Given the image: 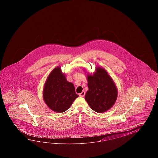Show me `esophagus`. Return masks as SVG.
<instances>
[{"mask_svg":"<svg viewBox=\"0 0 158 158\" xmlns=\"http://www.w3.org/2000/svg\"><path fill=\"white\" fill-rule=\"evenodd\" d=\"M79 95V96L80 97H84V96H85V91H82L81 93L78 94Z\"/></svg>","mask_w":158,"mask_h":158,"instance_id":"esophagus-1","label":"esophagus"}]
</instances>
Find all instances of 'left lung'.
I'll use <instances>...</instances> for the list:
<instances>
[{
	"label": "left lung",
	"instance_id": "obj_1",
	"mask_svg": "<svg viewBox=\"0 0 158 158\" xmlns=\"http://www.w3.org/2000/svg\"><path fill=\"white\" fill-rule=\"evenodd\" d=\"M89 90L85 96L90 107L98 113L109 110L118 98L116 85L103 68L97 67L93 74H87Z\"/></svg>",
	"mask_w": 158,
	"mask_h": 158
}]
</instances>
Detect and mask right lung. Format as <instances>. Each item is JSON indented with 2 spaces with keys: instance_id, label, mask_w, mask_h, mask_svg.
Here are the masks:
<instances>
[{
  "instance_id": "right-lung-1",
  "label": "right lung",
  "mask_w": 158,
  "mask_h": 158,
  "mask_svg": "<svg viewBox=\"0 0 158 158\" xmlns=\"http://www.w3.org/2000/svg\"><path fill=\"white\" fill-rule=\"evenodd\" d=\"M78 97L74 85L67 80L60 67L55 68L44 84L43 98L51 110L61 113L68 110Z\"/></svg>"
}]
</instances>
